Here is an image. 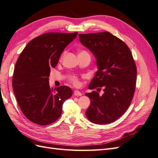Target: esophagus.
<instances>
[{
	"instance_id": "34e87169",
	"label": "esophagus",
	"mask_w": 158,
	"mask_h": 158,
	"mask_svg": "<svg viewBox=\"0 0 158 158\" xmlns=\"http://www.w3.org/2000/svg\"><path fill=\"white\" fill-rule=\"evenodd\" d=\"M74 95H75V96H81V95H82V94L80 92H79V91L74 90Z\"/></svg>"
}]
</instances>
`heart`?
Wrapping results in <instances>:
<instances>
[{
  "label": "heart",
  "mask_w": 158,
  "mask_h": 158,
  "mask_svg": "<svg viewBox=\"0 0 158 158\" xmlns=\"http://www.w3.org/2000/svg\"><path fill=\"white\" fill-rule=\"evenodd\" d=\"M80 52H88L85 51H82ZM70 79L71 82L73 83L74 85H76V86H78V85L80 84V78L78 77L77 76H76V75L71 76Z\"/></svg>",
  "instance_id": "obj_1"
}]
</instances>
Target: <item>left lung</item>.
I'll return each instance as SVG.
<instances>
[{"mask_svg":"<svg viewBox=\"0 0 158 158\" xmlns=\"http://www.w3.org/2000/svg\"><path fill=\"white\" fill-rule=\"evenodd\" d=\"M81 44L93 52L98 70L88 88L101 89L85 94L91 105L86 117L95 124L114 122L130 106L135 92L137 70L131 51L125 42L108 31L79 34Z\"/></svg>","mask_w":158,"mask_h":158,"instance_id":"left-lung-1","label":"left lung"}]
</instances>
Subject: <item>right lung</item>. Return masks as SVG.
<instances>
[{"label":"right lung","instance_id":"obj_1","mask_svg":"<svg viewBox=\"0 0 158 158\" xmlns=\"http://www.w3.org/2000/svg\"><path fill=\"white\" fill-rule=\"evenodd\" d=\"M78 33L50 32L35 37L19 56L12 77L14 93L22 112L33 123L47 125L61 115L63 104L73 95L71 88H51L49 77L65 47Z\"/></svg>","mask_w":158,"mask_h":158}]
</instances>
